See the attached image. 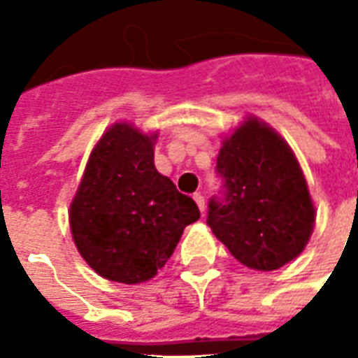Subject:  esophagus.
I'll use <instances>...</instances> for the list:
<instances>
[{
	"mask_svg": "<svg viewBox=\"0 0 358 358\" xmlns=\"http://www.w3.org/2000/svg\"><path fill=\"white\" fill-rule=\"evenodd\" d=\"M194 199H195V203H197V207H199V210H205V197H203L201 194H195L194 195Z\"/></svg>",
	"mask_w": 358,
	"mask_h": 358,
	"instance_id": "obj_1",
	"label": "esophagus"
}]
</instances>
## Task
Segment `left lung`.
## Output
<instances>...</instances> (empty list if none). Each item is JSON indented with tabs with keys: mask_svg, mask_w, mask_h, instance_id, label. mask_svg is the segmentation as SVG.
Wrapping results in <instances>:
<instances>
[{
	"mask_svg": "<svg viewBox=\"0 0 358 358\" xmlns=\"http://www.w3.org/2000/svg\"><path fill=\"white\" fill-rule=\"evenodd\" d=\"M220 195L207 224L241 264L276 270L293 261L315 228V205L292 148L249 117L222 141L217 157Z\"/></svg>",
	"mask_w": 358,
	"mask_h": 358,
	"instance_id": "obj_1",
	"label": "left lung"
}]
</instances>
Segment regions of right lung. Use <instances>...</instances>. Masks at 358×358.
<instances>
[{
    "label": "right lung",
    "instance_id": "1",
    "mask_svg": "<svg viewBox=\"0 0 358 358\" xmlns=\"http://www.w3.org/2000/svg\"><path fill=\"white\" fill-rule=\"evenodd\" d=\"M157 134L117 122L92 151L69 210L74 245L99 276L140 284L171 259L187 224L199 218L192 197L157 172Z\"/></svg>",
    "mask_w": 358,
    "mask_h": 358
}]
</instances>
